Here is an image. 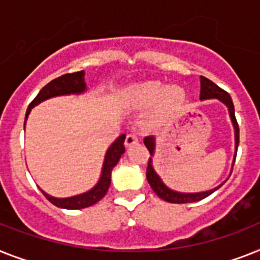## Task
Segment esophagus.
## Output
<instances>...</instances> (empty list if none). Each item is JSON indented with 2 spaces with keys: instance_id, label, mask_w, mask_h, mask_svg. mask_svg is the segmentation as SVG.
<instances>
[{
  "instance_id": "1",
  "label": "esophagus",
  "mask_w": 260,
  "mask_h": 260,
  "mask_svg": "<svg viewBox=\"0 0 260 260\" xmlns=\"http://www.w3.org/2000/svg\"><path fill=\"white\" fill-rule=\"evenodd\" d=\"M135 143H138V137H137V134L130 133V134L126 135V139H125L126 147H132V146L135 145Z\"/></svg>"
}]
</instances>
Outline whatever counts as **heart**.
Wrapping results in <instances>:
<instances>
[{"label":"heart","instance_id":"obj_1","mask_svg":"<svg viewBox=\"0 0 260 260\" xmlns=\"http://www.w3.org/2000/svg\"><path fill=\"white\" fill-rule=\"evenodd\" d=\"M132 102L138 107L155 106L156 118L165 119L177 114L186 101L183 89L178 86L165 87L162 83L145 82L133 87Z\"/></svg>","mask_w":260,"mask_h":260}]
</instances>
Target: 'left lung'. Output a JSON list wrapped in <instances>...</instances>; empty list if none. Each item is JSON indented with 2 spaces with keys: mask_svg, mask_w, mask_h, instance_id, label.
I'll use <instances>...</instances> for the list:
<instances>
[{
  "mask_svg": "<svg viewBox=\"0 0 260 260\" xmlns=\"http://www.w3.org/2000/svg\"><path fill=\"white\" fill-rule=\"evenodd\" d=\"M199 100L206 101V100H218L219 102H222L224 106L227 107L229 110V115H230L231 123H233L234 127V135H235V154H234V162H235V158H237V151H238V145H239V126H238L237 118H235V110H234V104L233 100H231L230 94L226 93L224 90L220 89L219 86H216L215 83L210 81V79L205 78V77H201V95H199ZM145 146L147 147V150L150 151V158L149 164H147V170H146V178H147V182L151 186V188L154 190L159 198H162L166 202L170 203H191V202H198V201H202L206 197L211 195L212 192L216 191L220 186L224 184V182L216 186V187L211 188V190H207V191H199V192H182L177 191V190H173L162 181V178L158 175V173L155 171L153 166V156L155 153V137L150 135V137H146L143 139ZM234 166V165H233ZM233 171V170H231Z\"/></svg>",
  "mask_w": 260,
  "mask_h": 260,
  "instance_id": "8db88e82",
  "label": "left lung"
}]
</instances>
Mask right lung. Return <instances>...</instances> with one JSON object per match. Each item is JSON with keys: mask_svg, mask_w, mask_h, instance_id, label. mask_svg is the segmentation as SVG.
I'll return each instance as SVG.
<instances>
[{"mask_svg": "<svg viewBox=\"0 0 260 260\" xmlns=\"http://www.w3.org/2000/svg\"><path fill=\"white\" fill-rule=\"evenodd\" d=\"M87 90L86 82H85V72H76L72 74H65V76L58 77V78L53 79L51 82H49L46 86L41 89L37 96L31 101V104L29 105L26 110V117H25V125H26V119L29 117L30 111L34 106L40 105L41 102L49 100V98H54V96L59 95H70V94H82ZM23 125V127H25ZM125 138L126 135H119L114 142L111 143L107 149L106 154H105L104 164L101 167L100 178L96 183L93 187L86 190V191L79 192V194L72 195V197H53V195L45 192L42 188L41 191L46 197L49 202H51L54 206L59 207V209L66 210H79L85 209V207H90V206L95 205L98 201L104 198L106 195L107 190L110 187L111 183V171L118 164V160L122 156V154L125 153Z\"/></svg>", "mask_w": 260, "mask_h": 260, "instance_id": "1", "label": "right lung"}]
</instances>
